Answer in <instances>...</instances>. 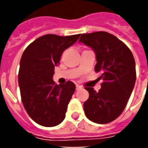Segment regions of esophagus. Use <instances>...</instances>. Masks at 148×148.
Segmentation results:
<instances>
[{"instance_id": "obj_1", "label": "esophagus", "mask_w": 148, "mask_h": 148, "mask_svg": "<svg viewBox=\"0 0 148 148\" xmlns=\"http://www.w3.org/2000/svg\"><path fill=\"white\" fill-rule=\"evenodd\" d=\"M81 89H82V86H81L79 85H76V90H79Z\"/></svg>"}]
</instances>
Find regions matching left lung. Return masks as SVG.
<instances>
[{
	"label": "left lung",
	"instance_id": "1",
	"mask_svg": "<svg viewBox=\"0 0 148 148\" xmlns=\"http://www.w3.org/2000/svg\"><path fill=\"white\" fill-rule=\"evenodd\" d=\"M79 42L90 47L96 55L95 71L101 74L98 92L86 87L90 97L84 102L86 117L97 124L116 120L124 111L136 83V62L124 42L106 32L82 34Z\"/></svg>",
	"mask_w": 148,
	"mask_h": 148
}]
</instances>
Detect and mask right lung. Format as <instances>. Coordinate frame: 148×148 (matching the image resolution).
Instances as JSON below:
<instances>
[{"label": "right lung", "mask_w": 148, "mask_h": 148, "mask_svg": "<svg viewBox=\"0 0 148 148\" xmlns=\"http://www.w3.org/2000/svg\"><path fill=\"white\" fill-rule=\"evenodd\" d=\"M80 36L45 35L27 46L22 55L18 75L21 100L27 114L39 125L54 127L65 119L75 84L68 81L55 85L53 75L62 54Z\"/></svg>", "instance_id": "add662e5"}]
</instances>
